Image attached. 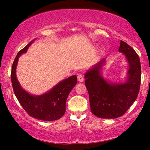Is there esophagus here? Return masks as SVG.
<instances>
[{
    "label": "esophagus",
    "instance_id": "34e87169",
    "mask_svg": "<svg viewBox=\"0 0 150 150\" xmlns=\"http://www.w3.org/2000/svg\"><path fill=\"white\" fill-rule=\"evenodd\" d=\"M78 81H79V82H83V81H84V77H83V76L82 75V74H79V75H78Z\"/></svg>",
    "mask_w": 150,
    "mask_h": 150
}]
</instances>
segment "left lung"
<instances>
[{"instance_id":"obj_1","label":"left lung","mask_w":150,"mask_h":150,"mask_svg":"<svg viewBox=\"0 0 150 150\" xmlns=\"http://www.w3.org/2000/svg\"><path fill=\"white\" fill-rule=\"evenodd\" d=\"M119 52L126 57L129 64L125 83H108L102 76L105 59L89 69L85 75V84L89 96L92 113L104 119L120 117L134 103L141 85V68L139 55L126 42L121 41Z\"/></svg>"}]
</instances>
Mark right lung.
I'll return each instance as SVG.
<instances>
[{"label": "right lung", "mask_w": 150, "mask_h": 150, "mask_svg": "<svg viewBox=\"0 0 150 150\" xmlns=\"http://www.w3.org/2000/svg\"><path fill=\"white\" fill-rule=\"evenodd\" d=\"M34 42L19 51L12 65L11 79L14 93L25 111L33 117L42 121H54L60 119L65 112V104L69 92L77 83L76 75L67 78L55 85L47 93L40 96H33L20 86L16 78V69L20 55L27 51Z\"/></svg>", "instance_id": "obj_1"}]
</instances>
